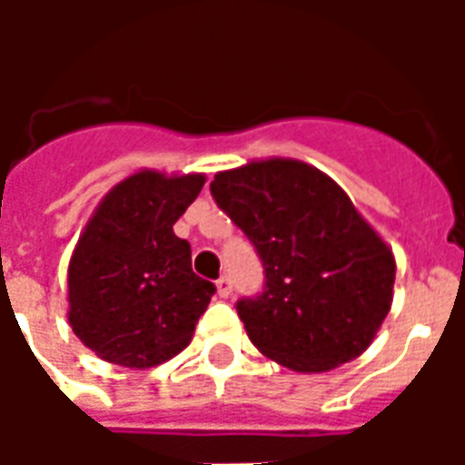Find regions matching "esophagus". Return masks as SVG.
Listing matches in <instances>:
<instances>
[{
	"instance_id": "34e87169",
	"label": "esophagus",
	"mask_w": 465,
	"mask_h": 465,
	"mask_svg": "<svg viewBox=\"0 0 465 465\" xmlns=\"http://www.w3.org/2000/svg\"><path fill=\"white\" fill-rule=\"evenodd\" d=\"M216 293H219L222 299H229V296H232V279H229V276H222V279L216 282Z\"/></svg>"
}]
</instances>
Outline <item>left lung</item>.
Here are the masks:
<instances>
[{"instance_id":"obj_1","label":"left lung","mask_w":465,"mask_h":465,"mask_svg":"<svg viewBox=\"0 0 465 465\" xmlns=\"http://www.w3.org/2000/svg\"><path fill=\"white\" fill-rule=\"evenodd\" d=\"M216 203L263 263L236 312L263 356L323 373L369 349L389 316L396 259L331 176L299 159H256L213 176Z\"/></svg>"}]
</instances>
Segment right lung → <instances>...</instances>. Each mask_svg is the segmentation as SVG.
<instances>
[{
  "label": "right lung",
  "mask_w": 465,
  "mask_h": 465,
  "mask_svg": "<svg viewBox=\"0 0 465 465\" xmlns=\"http://www.w3.org/2000/svg\"><path fill=\"white\" fill-rule=\"evenodd\" d=\"M203 182V173L134 172L86 222L66 272V319L102 361L152 369L192 343L216 289L192 272V246L173 223Z\"/></svg>",
  "instance_id": "obj_1"
}]
</instances>
